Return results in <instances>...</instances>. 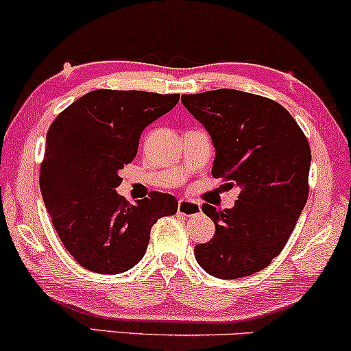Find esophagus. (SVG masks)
Instances as JSON below:
<instances>
[{
    "instance_id": "esophagus-1",
    "label": "esophagus",
    "mask_w": 351,
    "mask_h": 351,
    "mask_svg": "<svg viewBox=\"0 0 351 351\" xmlns=\"http://www.w3.org/2000/svg\"><path fill=\"white\" fill-rule=\"evenodd\" d=\"M178 213L183 217H195V215L202 213V205L193 199H184L182 198L178 202Z\"/></svg>"
}]
</instances>
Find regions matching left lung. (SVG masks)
<instances>
[{
    "instance_id": "8db88e82",
    "label": "left lung",
    "mask_w": 351,
    "mask_h": 351,
    "mask_svg": "<svg viewBox=\"0 0 351 351\" xmlns=\"http://www.w3.org/2000/svg\"><path fill=\"white\" fill-rule=\"evenodd\" d=\"M182 103L213 141L215 178L240 188L233 208L202 206L215 234L195 246L196 261L221 280L253 275L280 255L305 208L310 145L293 117L263 96L223 88Z\"/></svg>"
}]
</instances>
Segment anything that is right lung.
<instances>
[{
  "label": "right lung",
  "instance_id": "1",
  "mask_svg": "<svg viewBox=\"0 0 351 351\" xmlns=\"http://www.w3.org/2000/svg\"><path fill=\"white\" fill-rule=\"evenodd\" d=\"M178 99L180 95L96 90L49 126L41 195L58 237L83 268L99 275L128 271L143 258L152 226L178 210L168 193L153 191L134 205L117 193L119 169L136 156L143 130Z\"/></svg>",
  "mask_w": 351,
  "mask_h": 351
}]
</instances>
